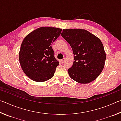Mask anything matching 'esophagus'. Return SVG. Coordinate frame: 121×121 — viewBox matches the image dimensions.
<instances>
[{
	"label": "esophagus",
	"mask_w": 121,
	"mask_h": 121,
	"mask_svg": "<svg viewBox=\"0 0 121 121\" xmlns=\"http://www.w3.org/2000/svg\"><path fill=\"white\" fill-rule=\"evenodd\" d=\"M65 59L64 58H63L62 59V60H61V61H62V63H63L65 62Z\"/></svg>",
	"instance_id": "esophagus-1"
}]
</instances>
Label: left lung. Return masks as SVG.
<instances>
[{"label": "left lung", "mask_w": 121, "mask_h": 121, "mask_svg": "<svg viewBox=\"0 0 121 121\" xmlns=\"http://www.w3.org/2000/svg\"><path fill=\"white\" fill-rule=\"evenodd\" d=\"M61 36L70 44L75 56L68 70L71 78L81 84L95 80L103 70L106 57L100 39L85 29H63Z\"/></svg>", "instance_id": "8db88e82"}]
</instances>
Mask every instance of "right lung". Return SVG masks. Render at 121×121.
<instances>
[{
	"label": "right lung",
	"instance_id": "1",
	"mask_svg": "<svg viewBox=\"0 0 121 121\" xmlns=\"http://www.w3.org/2000/svg\"><path fill=\"white\" fill-rule=\"evenodd\" d=\"M61 31L60 28L40 27L24 38L19 59L23 72L32 80L43 82L54 76L59 62L55 58L52 45Z\"/></svg>",
	"mask_w": 121,
	"mask_h": 121
}]
</instances>
